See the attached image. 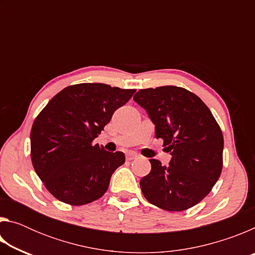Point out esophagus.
<instances>
[{
	"label": "esophagus",
	"mask_w": 255,
	"mask_h": 255,
	"mask_svg": "<svg viewBox=\"0 0 255 255\" xmlns=\"http://www.w3.org/2000/svg\"><path fill=\"white\" fill-rule=\"evenodd\" d=\"M126 157H127V159H128V161H132V159H135V158H137L138 156H137V154H135V153H127V155H126Z\"/></svg>",
	"instance_id": "obj_1"
}]
</instances>
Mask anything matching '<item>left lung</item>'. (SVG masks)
Segmentation results:
<instances>
[{
    "label": "left lung",
    "instance_id": "obj_1",
    "mask_svg": "<svg viewBox=\"0 0 255 255\" xmlns=\"http://www.w3.org/2000/svg\"><path fill=\"white\" fill-rule=\"evenodd\" d=\"M133 100L155 125V136L172 158L169 166L149 159L152 170L140 180L144 197L167 211H182L211 191L223 169L224 138L199 97L173 85L139 90Z\"/></svg>",
    "mask_w": 255,
    "mask_h": 255
}]
</instances>
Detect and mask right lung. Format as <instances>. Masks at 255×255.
Segmentation results:
<instances>
[{"label":"right lung","instance_id":"obj_1","mask_svg":"<svg viewBox=\"0 0 255 255\" xmlns=\"http://www.w3.org/2000/svg\"><path fill=\"white\" fill-rule=\"evenodd\" d=\"M135 91L103 83L71 85L37 116L30 132L32 165L56 199L81 206L105 195L125 154L93 140Z\"/></svg>","mask_w":255,"mask_h":255}]
</instances>
